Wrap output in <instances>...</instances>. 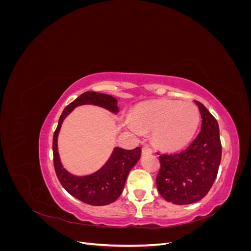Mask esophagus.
<instances>
[{
    "mask_svg": "<svg viewBox=\"0 0 251 251\" xmlns=\"http://www.w3.org/2000/svg\"><path fill=\"white\" fill-rule=\"evenodd\" d=\"M141 151H142V155H148V154H151V153H153V150H151L150 147L146 146V147L142 148Z\"/></svg>",
    "mask_w": 251,
    "mask_h": 251,
    "instance_id": "34e87169",
    "label": "esophagus"
}]
</instances>
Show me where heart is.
I'll use <instances>...</instances> for the list:
<instances>
[{
	"label": "heart",
	"mask_w": 251,
	"mask_h": 251,
	"mask_svg": "<svg viewBox=\"0 0 251 251\" xmlns=\"http://www.w3.org/2000/svg\"><path fill=\"white\" fill-rule=\"evenodd\" d=\"M200 111L192 101L157 100L140 104L126 126L135 133L153 130V139L164 150H179L192 140L200 124Z\"/></svg>",
	"instance_id": "1"
}]
</instances>
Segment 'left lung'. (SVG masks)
Returning <instances> with one entry per match:
<instances>
[{
	"label": "left lung",
	"instance_id": "1",
	"mask_svg": "<svg viewBox=\"0 0 251 251\" xmlns=\"http://www.w3.org/2000/svg\"><path fill=\"white\" fill-rule=\"evenodd\" d=\"M201 114V132L178 153L158 154L160 170L156 184L163 199L178 205L192 204L207 195L217 177L222 156L219 125L204 105L195 100Z\"/></svg>",
	"mask_w": 251,
	"mask_h": 251
}]
</instances>
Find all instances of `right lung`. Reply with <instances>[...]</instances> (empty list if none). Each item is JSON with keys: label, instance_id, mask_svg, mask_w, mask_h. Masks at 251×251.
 <instances>
[{"label": "right lung", "instance_id": "add662e5", "mask_svg": "<svg viewBox=\"0 0 251 251\" xmlns=\"http://www.w3.org/2000/svg\"><path fill=\"white\" fill-rule=\"evenodd\" d=\"M117 103L118 101L116 98L108 94L97 92L82 93L65 108L59 117L54 135H53V163H54L55 173L60 184L76 199L83 203L94 205V206L108 205L118 199V197L124 191L128 173L139 160L141 154L140 148H136L134 150L115 148L109 160L100 170L88 175V176H75V175L67 172L60 162L57 151V136L64 119L78 105H100V107L116 114L118 112Z\"/></svg>", "mask_w": 251, "mask_h": 251}]
</instances>
